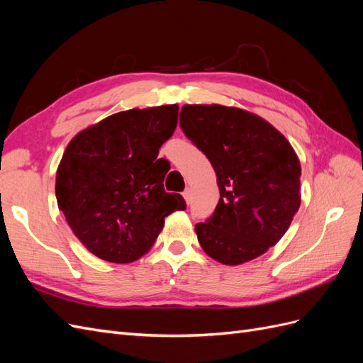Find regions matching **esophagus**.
Wrapping results in <instances>:
<instances>
[{"label": "esophagus", "instance_id": "obj_1", "mask_svg": "<svg viewBox=\"0 0 363 363\" xmlns=\"http://www.w3.org/2000/svg\"><path fill=\"white\" fill-rule=\"evenodd\" d=\"M183 196H184V200H186V203H191L192 201V192H191V189H186L184 192H183Z\"/></svg>", "mask_w": 363, "mask_h": 363}]
</instances>
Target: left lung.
<instances>
[{"label": "left lung", "instance_id": "8db88e82", "mask_svg": "<svg viewBox=\"0 0 363 363\" xmlns=\"http://www.w3.org/2000/svg\"><path fill=\"white\" fill-rule=\"evenodd\" d=\"M180 127L211 160L221 195L195 225L203 250L239 265L276 245L300 207L301 168L286 138L257 115L219 104L183 106Z\"/></svg>", "mask_w": 363, "mask_h": 363}]
</instances>
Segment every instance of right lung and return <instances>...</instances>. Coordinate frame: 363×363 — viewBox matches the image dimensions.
<instances>
[{
    "label": "right lung",
    "mask_w": 363,
    "mask_h": 363,
    "mask_svg": "<svg viewBox=\"0 0 363 363\" xmlns=\"http://www.w3.org/2000/svg\"><path fill=\"white\" fill-rule=\"evenodd\" d=\"M177 104L119 112L77 135L56 177L59 208L92 255L130 263L155 245L164 218L184 211L163 188L159 148L177 127Z\"/></svg>",
    "instance_id": "add662e5"
}]
</instances>
